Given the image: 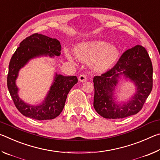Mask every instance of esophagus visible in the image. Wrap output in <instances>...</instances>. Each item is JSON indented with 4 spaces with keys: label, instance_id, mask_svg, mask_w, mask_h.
Listing matches in <instances>:
<instances>
[{
    "label": "esophagus",
    "instance_id": "esophagus-1",
    "mask_svg": "<svg viewBox=\"0 0 160 160\" xmlns=\"http://www.w3.org/2000/svg\"><path fill=\"white\" fill-rule=\"evenodd\" d=\"M78 80H79L80 82H85V81L87 80L86 75H80V76H79V78H78Z\"/></svg>",
    "mask_w": 160,
    "mask_h": 160
}]
</instances>
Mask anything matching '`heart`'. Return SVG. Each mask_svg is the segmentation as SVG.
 <instances>
[{
  "label": "heart",
  "mask_w": 160,
  "mask_h": 160,
  "mask_svg": "<svg viewBox=\"0 0 160 160\" xmlns=\"http://www.w3.org/2000/svg\"><path fill=\"white\" fill-rule=\"evenodd\" d=\"M75 54L82 63H90L94 71L103 72L114 66L120 57V50L114 45L104 41L81 42L75 48ZM68 60L75 63L74 58L69 52L66 53Z\"/></svg>",
  "instance_id": "heart-1"
}]
</instances>
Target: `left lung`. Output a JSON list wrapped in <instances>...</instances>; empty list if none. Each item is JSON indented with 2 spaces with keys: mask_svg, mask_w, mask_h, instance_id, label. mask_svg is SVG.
<instances>
[{
  "mask_svg": "<svg viewBox=\"0 0 160 160\" xmlns=\"http://www.w3.org/2000/svg\"><path fill=\"white\" fill-rule=\"evenodd\" d=\"M152 64L148 51L140 45L126 51L112 69L93 79L94 108L105 118H123L136 114L152 89ZM121 75L135 85V94L127 102L118 103L114 92Z\"/></svg>",
  "mask_w": 160,
  "mask_h": 160,
  "instance_id": "1",
  "label": "left lung"
}]
</instances>
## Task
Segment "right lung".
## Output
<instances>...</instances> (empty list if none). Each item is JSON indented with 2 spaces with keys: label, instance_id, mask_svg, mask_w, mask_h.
<instances>
[{
  "label": "right lung",
  "instance_id": "1",
  "mask_svg": "<svg viewBox=\"0 0 160 160\" xmlns=\"http://www.w3.org/2000/svg\"><path fill=\"white\" fill-rule=\"evenodd\" d=\"M61 51V46L58 40L36 33L20 43L10 59L7 78L8 88L16 108L27 117L39 121L57 117L63 109L68 94L78 82L76 76H63L56 73L50 90L42 103L37 105L29 104L19 97L16 80L22 68L35 58L59 56Z\"/></svg>",
  "mask_w": 160,
  "mask_h": 160
}]
</instances>
